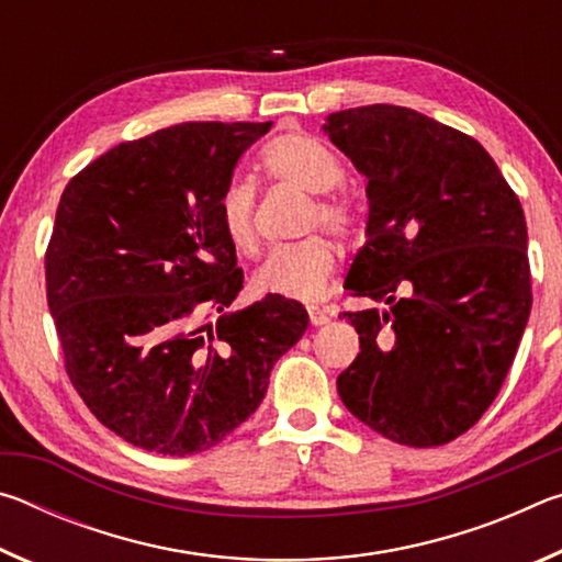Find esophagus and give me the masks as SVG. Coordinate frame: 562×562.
<instances>
[{
    "instance_id": "34e87169",
    "label": "esophagus",
    "mask_w": 562,
    "mask_h": 562,
    "mask_svg": "<svg viewBox=\"0 0 562 562\" xmlns=\"http://www.w3.org/2000/svg\"><path fill=\"white\" fill-rule=\"evenodd\" d=\"M310 322H312V327H325V325H329V315H327V310L310 307Z\"/></svg>"
}]
</instances>
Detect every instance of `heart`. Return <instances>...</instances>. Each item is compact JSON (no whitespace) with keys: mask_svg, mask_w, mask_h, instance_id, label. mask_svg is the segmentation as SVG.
<instances>
[{"mask_svg":"<svg viewBox=\"0 0 562 562\" xmlns=\"http://www.w3.org/2000/svg\"><path fill=\"white\" fill-rule=\"evenodd\" d=\"M265 170L280 183H288L302 193L317 195L307 211V231L317 225L327 227L335 235H349L355 231V211L345 198L331 195L341 178L339 158L319 144L317 138L304 133H284L274 138L262 154ZM221 225L240 255H252L258 250V233H255V188L245 180H235L227 186L221 198ZM337 272V250L327 237L312 235L304 240L274 250L265 258L252 274V288L260 294L288 300H317L329 288Z\"/></svg>","mask_w":562,"mask_h":562,"instance_id":"b5f03b06","label":"heart"}]
</instances>
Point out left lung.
I'll return each instance as SVG.
<instances>
[{
	"mask_svg": "<svg viewBox=\"0 0 562 562\" xmlns=\"http://www.w3.org/2000/svg\"><path fill=\"white\" fill-rule=\"evenodd\" d=\"M322 131L367 178V243L345 288L389 304L341 315L361 351L337 392L386 439L449 443L496 398L528 325L520 201L479 140L414 109L337 111Z\"/></svg>",
	"mask_w": 562,
	"mask_h": 562,
	"instance_id": "8db88e82",
	"label": "left lung"
}]
</instances>
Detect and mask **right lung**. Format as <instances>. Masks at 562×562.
I'll return each instance as SVG.
<instances>
[{"label":"right lung","instance_id":"1","mask_svg":"<svg viewBox=\"0 0 562 562\" xmlns=\"http://www.w3.org/2000/svg\"><path fill=\"white\" fill-rule=\"evenodd\" d=\"M268 123H178L99 156L64 188L46 300L66 372L123 441L164 456L211 449L255 414L310 325L300 302L237 312L243 270L221 198ZM205 308L222 312L200 325Z\"/></svg>","mask_w":562,"mask_h":562}]
</instances>
